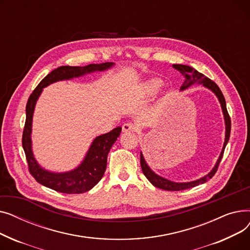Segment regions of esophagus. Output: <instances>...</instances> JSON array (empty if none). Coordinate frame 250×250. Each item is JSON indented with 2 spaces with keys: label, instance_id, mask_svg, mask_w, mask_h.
<instances>
[{
  "label": "esophagus",
  "instance_id": "esophagus-1",
  "mask_svg": "<svg viewBox=\"0 0 250 250\" xmlns=\"http://www.w3.org/2000/svg\"><path fill=\"white\" fill-rule=\"evenodd\" d=\"M136 126L134 124L132 123H126L123 125V132L124 133H127V132H135Z\"/></svg>",
  "mask_w": 250,
  "mask_h": 250
}]
</instances>
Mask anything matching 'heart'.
<instances>
[{"mask_svg": "<svg viewBox=\"0 0 250 250\" xmlns=\"http://www.w3.org/2000/svg\"><path fill=\"white\" fill-rule=\"evenodd\" d=\"M161 85L162 82L160 80H156V79H154V80H151L145 84V91L148 94H155L156 92L160 89Z\"/></svg>", "mask_w": 250, "mask_h": 250, "instance_id": "1", "label": "heart"}]
</instances>
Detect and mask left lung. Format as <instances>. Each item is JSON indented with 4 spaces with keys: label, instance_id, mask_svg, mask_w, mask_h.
Here are the masks:
<instances>
[{
    "label": "left lung",
    "instance_id": "8db88e82",
    "mask_svg": "<svg viewBox=\"0 0 250 250\" xmlns=\"http://www.w3.org/2000/svg\"><path fill=\"white\" fill-rule=\"evenodd\" d=\"M172 67L179 71L183 76L186 78L185 83L182 84V86L180 87V90H185L187 88H188L189 86L193 85V84H203L204 87L208 88L211 90L212 92H214L215 95L218 97L221 107H222V111L223 114H224V120H225V127H226V132H225V142L224 145H223L221 154L218 158L217 163L215 164L214 168L211 170V172H208L206 176L196 179L194 181H190V182H174L171 180H168L162 176H159L158 174H156L153 170L148 166L145 158L141 152V167H142V171L147 177V179L152 183V185L156 188L164 189V190H171V191H177V190H183V189H188V188H194L196 186H199L200 183H205L207 182L208 179H211L215 173L217 172V169L219 167V164L221 162V159L223 157V154H224L225 148L227 143L229 141L230 138V132H231V120L229 113L227 111V107H226V101L224 98V95H223L222 91L220 90V88L218 87V85L212 81L211 79H208V77H206L205 75H203L202 73L198 72L195 69L189 67V65H186V64H173Z\"/></svg>",
    "mask_w": 250,
    "mask_h": 250
}]
</instances>
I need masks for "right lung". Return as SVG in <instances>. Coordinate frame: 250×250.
I'll list each match as a JSON object with an SVG mask.
<instances>
[{
	"label": "right lung",
	"instance_id": "obj_1",
	"mask_svg": "<svg viewBox=\"0 0 250 250\" xmlns=\"http://www.w3.org/2000/svg\"><path fill=\"white\" fill-rule=\"evenodd\" d=\"M114 62L90 63L85 67L62 65L44 77L29 96L26 104V121L22 136V146L27 159L29 172L41 185L62 193H83L94 188L103 177L106 170L107 155L121 135V126L113 128L107 134L96 137L92 142L84 160L77 168L68 172L56 173L43 169L34 158L31 143L32 117L36 101L44 87L58 81L70 80L96 71H105L111 68Z\"/></svg>",
	"mask_w": 250,
	"mask_h": 250
}]
</instances>
